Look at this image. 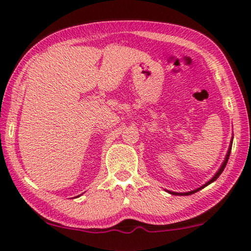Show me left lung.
Here are the masks:
<instances>
[{"instance_id": "1", "label": "left lung", "mask_w": 251, "mask_h": 251, "mask_svg": "<svg viewBox=\"0 0 251 251\" xmlns=\"http://www.w3.org/2000/svg\"><path fill=\"white\" fill-rule=\"evenodd\" d=\"M231 149H232V142H231V146H229V149H228V152H227V155H226V157H225V160H224V162H223V164H222V167H221V169H219L218 171H217V174L215 175L214 177L211 178L210 180L208 181V183H205L203 186H201L200 188H198V190H194V191H191V192H187V193H175V192H169L170 194H174V195H191V194H193V193H195V192H198V191H200L201 188H203V187H205L207 186V185H209V184H211L212 181H215L216 179H217V178L221 176V174L223 173V170H224V168L226 167V163H227V161H228V157H229V153H231Z\"/></svg>"}]
</instances>
